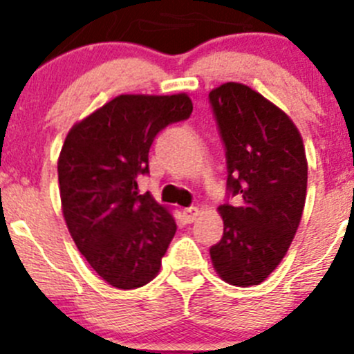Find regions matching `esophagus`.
Returning a JSON list of instances; mask_svg holds the SVG:
<instances>
[{"instance_id": "obj_1", "label": "esophagus", "mask_w": 354, "mask_h": 354, "mask_svg": "<svg viewBox=\"0 0 354 354\" xmlns=\"http://www.w3.org/2000/svg\"><path fill=\"white\" fill-rule=\"evenodd\" d=\"M198 214H200L198 207H187V209H185V210H183V217H185V223L192 224V223H194V221H195V219H197V217H198Z\"/></svg>"}]
</instances>
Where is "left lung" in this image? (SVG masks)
<instances>
[{"label":"left lung","mask_w":354,"mask_h":354,"mask_svg":"<svg viewBox=\"0 0 354 354\" xmlns=\"http://www.w3.org/2000/svg\"><path fill=\"white\" fill-rule=\"evenodd\" d=\"M209 99L226 145L227 190L241 197L217 209L224 234L210 259L223 281L255 286L279 266L301 221L305 145L291 118L248 85L227 82Z\"/></svg>","instance_id":"1"}]
</instances>
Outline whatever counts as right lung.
<instances>
[{
    "mask_svg": "<svg viewBox=\"0 0 354 354\" xmlns=\"http://www.w3.org/2000/svg\"><path fill=\"white\" fill-rule=\"evenodd\" d=\"M192 111L185 92L121 94L68 131L58 157L63 217L82 255L113 288H140L159 274L176 223L151 195H138L137 178L149 173L156 135Z\"/></svg>",
    "mask_w": 354,
    "mask_h": 354,
    "instance_id": "right-lung-1",
    "label": "right lung"
}]
</instances>
